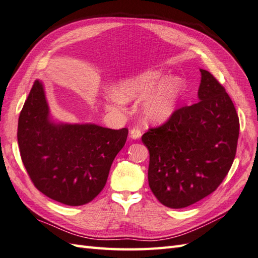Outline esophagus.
Listing matches in <instances>:
<instances>
[{"mask_svg": "<svg viewBox=\"0 0 258 258\" xmlns=\"http://www.w3.org/2000/svg\"><path fill=\"white\" fill-rule=\"evenodd\" d=\"M130 136L131 138H133V140H140L142 136V132L138 127H133L130 132Z\"/></svg>", "mask_w": 258, "mask_h": 258, "instance_id": "34e87169", "label": "esophagus"}]
</instances>
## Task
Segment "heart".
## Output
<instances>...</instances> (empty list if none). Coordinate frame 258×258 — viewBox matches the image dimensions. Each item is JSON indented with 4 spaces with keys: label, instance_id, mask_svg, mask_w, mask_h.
Masks as SVG:
<instances>
[{
    "label": "heart",
    "instance_id": "heart-1",
    "mask_svg": "<svg viewBox=\"0 0 258 258\" xmlns=\"http://www.w3.org/2000/svg\"><path fill=\"white\" fill-rule=\"evenodd\" d=\"M185 84L179 76H168L160 70H147L122 78L109 95L104 108L122 112L125 102L141 103V115L148 124H163L173 117L179 108Z\"/></svg>",
    "mask_w": 258,
    "mask_h": 258
}]
</instances>
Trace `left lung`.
<instances>
[{
  "label": "left lung",
  "mask_w": 258,
  "mask_h": 258,
  "mask_svg": "<svg viewBox=\"0 0 258 258\" xmlns=\"http://www.w3.org/2000/svg\"><path fill=\"white\" fill-rule=\"evenodd\" d=\"M200 71V101L142 137L149 150V187L169 208L187 207L213 193L236 153L240 123L234 104L208 71Z\"/></svg>",
  "instance_id": "1"
}]
</instances>
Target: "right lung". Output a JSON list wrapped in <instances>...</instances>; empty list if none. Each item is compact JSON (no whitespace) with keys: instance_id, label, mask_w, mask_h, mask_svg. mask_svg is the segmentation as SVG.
Returning a JSON list of instances; mask_svg holds the SVG:
<instances>
[{"instance_id":"obj_1","label":"right lung","mask_w":258,"mask_h":258,"mask_svg":"<svg viewBox=\"0 0 258 258\" xmlns=\"http://www.w3.org/2000/svg\"><path fill=\"white\" fill-rule=\"evenodd\" d=\"M127 134V128L55 121L44 85L36 81L18 118L17 140L35 186L51 200L81 206L104 187L111 164L124 147Z\"/></svg>"}]
</instances>
